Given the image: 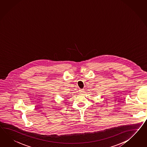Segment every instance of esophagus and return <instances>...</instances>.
<instances>
[{
    "label": "esophagus",
    "mask_w": 147,
    "mask_h": 147,
    "mask_svg": "<svg viewBox=\"0 0 147 147\" xmlns=\"http://www.w3.org/2000/svg\"><path fill=\"white\" fill-rule=\"evenodd\" d=\"M79 91L80 93H84V89H80Z\"/></svg>",
    "instance_id": "34e87169"
}]
</instances>
